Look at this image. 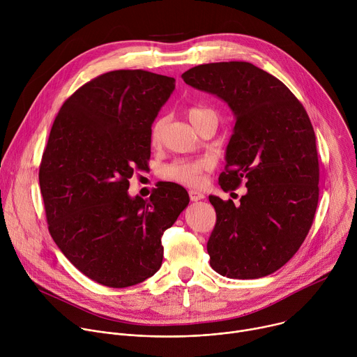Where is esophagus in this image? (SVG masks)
Instances as JSON below:
<instances>
[{"instance_id": "1", "label": "esophagus", "mask_w": 357, "mask_h": 357, "mask_svg": "<svg viewBox=\"0 0 357 357\" xmlns=\"http://www.w3.org/2000/svg\"><path fill=\"white\" fill-rule=\"evenodd\" d=\"M189 197H190L192 202H197V200L205 197V195H203V193L199 192V190H189Z\"/></svg>"}]
</instances>
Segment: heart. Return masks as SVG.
Segmentation results:
<instances>
[{
  "label": "heart",
  "instance_id": "heart-1",
  "mask_svg": "<svg viewBox=\"0 0 357 357\" xmlns=\"http://www.w3.org/2000/svg\"><path fill=\"white\" fill-rule=\"evenodd\" d=\"M208 114H215L209 109H202V107H192L188 110V117L190 123L196 127L197 123ZM165 120L160 119L152 126L151 130V144L158 145L161 141V134L164 128ZM208 169V161L205 160H179L172 164H169L164 174L168 179L185 185V186H199L203 181V172Z\"/></svg>",
  "mask_w": 357,
  "mask_h": 357
}]
</instances>
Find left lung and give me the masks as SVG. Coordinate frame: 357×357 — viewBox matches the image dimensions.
Wrapping results in <instances>:
<instances>
[{
  "label": "left lung",
  "instance_id": "1",
  "mask_svg": "<svg viewBox=\"0 0 357 357\" xmlns=\"http://www.w3.org/2000/svg\"><path fill=\"white\" fill-rule=\"evenodd\" d=\"M186 84L218 96L234 113L226 149L225 192L245 182L240 206L211 195L216 225L208 241L223 277H266L292 259L307 237L319 199L317 138L301 101L277 77L248 62L199 65Z\"/></svg>",
  "mask_w": 357,
  "mask_h": 357
}]
</instances>
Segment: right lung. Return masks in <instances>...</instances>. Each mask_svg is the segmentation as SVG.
Instances as JSON below:
<instances>
[{
  "label": "right lung",
  "mask_w": 357,
  "mask_h": 357,
  "mask_svg": "<svg viewBox=\"0 0 357 357\" xmlns=\"http://www.w3.org/2000/svg\"><path fill=\"white\" fill-rule=\"evenodd\" d=\"M174 89V77L141 69L100 75L65 101L50 130L39 167L47 229L65 257L101 285L126 288L154 275L161 237L189 203L172 182L149 199L128 195Z\"/></svg>",
  "instance_id": "add662e5"
}]
</instances>
